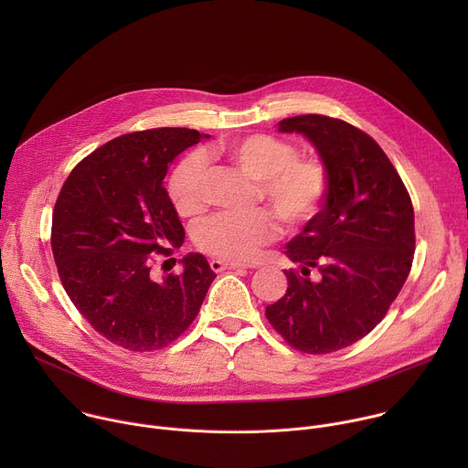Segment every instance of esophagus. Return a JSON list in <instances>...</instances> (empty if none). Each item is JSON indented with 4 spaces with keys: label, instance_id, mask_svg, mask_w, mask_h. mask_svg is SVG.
Returning a JSON list of instances; mask_svg holds the SVG:
<instances>
[{
    "label": "esophagus",
    "instance_id": "esophagus-1",
    "mask_svg": "<svg viewBox=\"0 0 468 468\" xmlns=\"http://www.w3.org/2000/svg\"><path fill=\"white\" fill-rule=\"evenodd\" d=\"M211 269L215 272H222V271H240V269H246V264H240V262H226V261H220V259H213L211 261Z\"/></svg>",
    "mask_w": 468,
    "mask_h": 468
}]
</instances>
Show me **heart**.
Listing matches in <instances>:
<instances>
[{
	"mask_svg": "<svg viewBox=\"0 0 468 468\" xmlns=\"http://www.w3.org/2000/svg\"><path fill=\"white\" fill-rule=\"evenodd\" d=\"M237 170L257 181L259 196L287 228L309 224L320 211L327 192L325 166L316 159H298L292 144L271 137L250 135L217 148ZM207 163L202 154L183 159L168 181V196L181 217H194L206 206ZM276 226L259 211L248 217L217 215L197 226V248L226 262H246L271 242Z\"/></svg>",
	"mask_w": 468,
	"mask_h": 468,
	"instance_id": "obj_1",
	"label": "heart"
}]
</instances>
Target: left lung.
<instances>
[{"label":"left lung","mask_w":468,"mask_h":468,"mask_svg":"<svg viewBox=\"0 0 468 468\" xmlns=\"http://www.w3.org/2000/svg\"><path fill=\"white\" fill-rule=\"evenodd\" d=\"M278 131L300 133L314 146L327 192L322 211L285 246L300 271H285L287 292L266 307V318L296 350L329 354L363 339L402 291L415 213L396 168L361 129L302 114L282 120Z\"/></svg>","instance_id":"1"}]
</instances>
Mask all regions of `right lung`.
<instances>
[{"instance_id": "right-lung-1", "label": "right lung", "mask_w": 468, "mask_h": 468, "mask_svg": "<svg viewBox=\"0 0 468 468\" xmlns=\"http://www.w3.org/2000/svg\"><path fill=\"white\" fill-rule=\"evenodd\" d=\"M209 135L186 127L129 133L87 155L64 181L51 222L57 271L101 337L131 352L168 346L192 324L217 278L202 253L183 271L152 274L185 229L165 188L174 159Z\"/></svg>"}]
</instances>
